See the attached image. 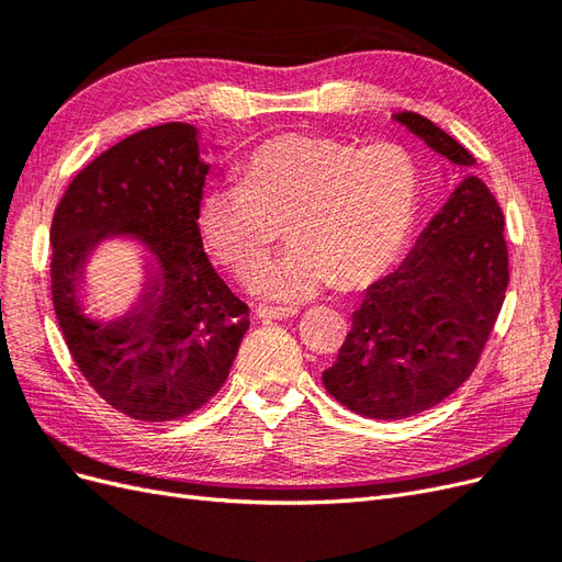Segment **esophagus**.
Segmentation results:
<instances>
[{
  "mask_svg": "<svg viewBox=\"0 0 562 562\" xmlns=\"http://www.w3.org/2000/svg\"><path fill=\"white\" fill-rule=\"evenodd\" d=\"M297 314L295 307H258L255 310V316L260 321L269 323V321H283V318H293Z\"/></svg>",
  "mask_w": 562,
  "mask_h": 562,
  "instance_id": "obj_1",
  "label": "esophagus"
}]
</instances>
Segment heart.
I'll use <instances>...</instances> for the list:
<instances>
[{
    "mask_svg": "<svg viewBox=\"0 0 562 562\" xmlns=\"http://www.w3.org/2000/svg\"><path fill=\"white\" fill-rule=\"evenodd\" d=\"M417 211L419 166L403 145L279 133L244 159L241 182L201 194L199 229L220 262L250 279L285 223L295 244L255 291L302 302L335 281L359 288L382 277L411 239Z\"/></svg>",
    "mask_w": 562,
    "mask_h": 562,
    "instance_id": "obj_1",
    "label": "heart"
}]
</instances>
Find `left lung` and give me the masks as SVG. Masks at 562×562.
Returning <instances> with one entry per match:
<instances>
[{"instance_id":"8db88e82","label":"left lung","mask_w":562,"mask_h":562,"mask_svg":"<svg viewBox=\"0 0 562 562\" xmlns=\"http://www.w3.org/2000/svg\"><path fill=\"white\" fill-rule=\"evenodd\" d=\"M394 119L464 176L403 265L368 288L337 361L323 370L328 394L370 419L417 415L462 386L508 285L504 215L471 173L475 159L422 114Z\"/></svg>"}]
</instances>
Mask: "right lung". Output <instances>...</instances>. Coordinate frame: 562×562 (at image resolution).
Instances as JSON below:
<instances>
[{"mask_svg": "<svg viewBox=\"0 0 562 562\" xmlns=\"http://www.w3.org/2000/svg\"><path fill=\"white\" fill-rule=\"evenodd\" d=\"M209 168L192 124L138 131L75 176L50 223L65 345L95 394L133 419L168 422L209 403L250 326L203 252L196 220ZM112 235L146 246V281L131 311L98 322L82 314L80 291L90 255Z\"/></svg>", "mask_w": 562, "mask_h": 562, "instance_id": "add662e5", "label": "right lung"}]
</instances>
